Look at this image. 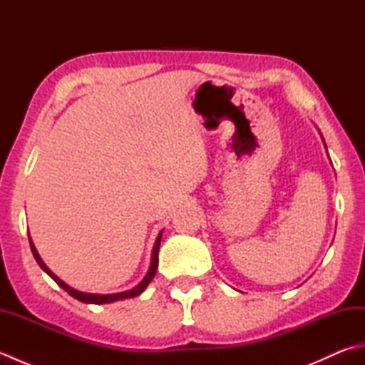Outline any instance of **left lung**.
Returning <instances> with one entry per match:
<instances>
[{"label":"left lung","instance_id":"8db88e82","mask_svg":"<svg viewBox=\"0 0 365 365\" xmlns=\"http://www.w3.org/2000/svg\"><path fill=\"white\" fill-rule=\"evenodd\" d=\"M322 139H323V136H322ZM324 147H327V144H324Z\"/></svg>","mask_w":365,"mask_h":365}]
</instances>
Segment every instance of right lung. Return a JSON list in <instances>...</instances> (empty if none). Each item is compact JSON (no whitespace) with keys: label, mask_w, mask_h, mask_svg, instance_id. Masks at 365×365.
<instances>
[{"label":"right lung","mask_w":365,"mask_h":365,"mask_svg":"<svg viewBox=\"0 0 365 365\" xmlns=\"http://www.w3.org/2000/svg\"><path fill=\"white\" fill-rule=\"evenodd\" d=\"M161 235H163V230L158 234L157 240H155V245H153V250H152V259H150V267L149 271H147V274L144 276V279L141 282H139L136 287H133L131 290L127 292H120V293H110V294H100V293H84L80 290H75L72 289L71 285H67L64 281H61V279L53 273V271L45 265L43 260L41 259V255H38L36 246L33 243V240L29 237V245H31V251H33V255L36 262L38 263V267H41L46 274H48L54 282H56L61 289H64L71 297H73L75 299H78L81 302H86V304H110V302L114 301H120V299H127V298H135L138 294H141L145 289L147 285L150 284V281L153 279L155 273H157V268H158V251H160V242H161Z\"/></svg>","instance_id":"1"}]
</instances>
